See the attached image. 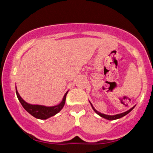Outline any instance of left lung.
Wrapping results in <instances>:
<instances>
[{
  "label": "left lung",
  "mask_w": 153,
  "mask_h": 153,
  "mask_svg": "<svg viewBox=\"0 0 153 153\" xmlns=\"http://www.w3.org/2000/svg\"><path fill=\"white\" fill-rule=\"evenodd\" d=\"M89 102H90V101H89ZM90 103H91V106H92L93 109H94V111L96 112V113L98 115H99L100 117H103V118H104V119H108V120H115V119H118L122 118V117H124V116H125V115H127V114H129V112H130L132 110L133 108H134V106H133L132 108H130V109L128 110V111H127L124 112V113H121V114H116V115H107V114H102V113H101V112L98 111L97 110L95 109L94 107L93 106L92 103H91V102H90Z\"/></svg>",
  "instance_id": "left-lung-1"
}]
</instances>
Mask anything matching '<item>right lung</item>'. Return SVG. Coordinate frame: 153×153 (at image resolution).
I'll use <instances>...</instances> for the list:
<instances>
[{
    "label": "right lung",
    "mask_w": 153,
    "mask_h": 153,
    "mask_svg": "<svg viewBox=\"0 0 153 153\" xmlns=\"http://www.w3.org/2000/svg\"><path fill=\"white\" fill-rule=\"evenodd\" d=\"M16 92L18 99L26 111L29 112L31 115H32L33 117L36 119H47L51 117H53V116L57 114L58 112L60 111L63 106H64L65 103L66 96L68 94V91H67L65 93L62 101L59 104L53 106H42V105H33L28 103L21 97L18 91H17L16 87Z\"/></svg>",
    "instance_id": "add662e5"
}]
</instances>
